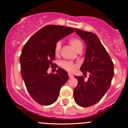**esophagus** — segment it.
<instances>
[{
  "mask_svg": "<svg viewBox=\"0 0 128 128\" xmlns=\"http://www.w3.org/2000/svg\"><path fill=\"white\" fill-rule=\"evenodd\" d=\"M68 76H69V78H73L74 77V75L72 74H70V73L68 74Z\"/></svg>",
  "mask_w": 128,
  "mask_h": 128,
  "instance_id": "1",
  "label": "esophagus"
}]
</instances>
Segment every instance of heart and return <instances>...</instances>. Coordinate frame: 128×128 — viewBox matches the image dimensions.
Here are the masks:
<instances>
[{"label":"heart","mask_w":128,"mask_h":128,"mask_svg":"<svg viewBox=\"0 0 128 128\" xmlns=\"http://www.w3.org/2000/svg\"><path fill=\"white\" fill-rule=\"evenodd\" d=\"M69 42L72 47L76 50V51L80 48H82V42L80 41L79 38H77V37H72L69 40ZM60 47H61V44H60V42H58L56 44V46L54 48V53L56 55H58L59 53L60 50ZM60 66L64 69L69 72H72L75 69V64L71 62H68V61H62L60 62Z\"/></svg>","instance_id":"b5f03b06"}]
</instances>
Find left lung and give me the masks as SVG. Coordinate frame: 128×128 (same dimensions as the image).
Instances as JSON below:
<instances>
[{
  "label": "left lung",
  "mask_w": 128,
  "mask_h": 128,
  "mask_svg": "<svg viewBox=\"0 0 128 128\" xmlns=\"http://www.w3.org/2000/svg\"><path fill=\"white\" fill-rule=\"evenodd\" d=\"M75 32L87 47L80 70L84 74L90 72V76L87 80L83 76L75 77L78 84L74 90V97L78 105L88 107L98 102L109 89L114 76V65L96 34L77 28Z\"/></svg>",
  "instance_id": "1"
}]
</instances>
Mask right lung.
<instances>
[{
	"label": "right lung",
	"mask_w": 128,
	"mask_h": 128,
	"mask_svg": "<svg viewBox=\"0 0 128 128\" xmlns=\"http://www.w3.org/2000/svg\"><path fill=\"white\" fill-rule=\"evenodd\" d=\"M74 32L70 27L47 25L34 33L23 48L20 57L22 77L30 96L41 105L54 103L69 78L68 72L61 68L55 74L47 71L54 66L56 44Z\"/></svg>",
	"instance_id": "1"
}]
</instances>
